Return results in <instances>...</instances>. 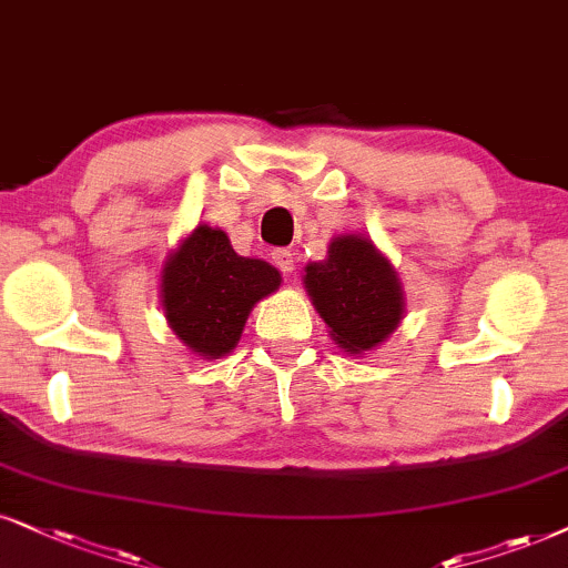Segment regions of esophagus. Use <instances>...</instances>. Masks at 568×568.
<instances>
[{"label":"esophagus","mask_w":568,"mask_h":568,"mask_svg":"<svg viewBox=\"0 0 568 568\" xmlns=\"http://www.w3.org/2000/svg\"><path fill=\"white\" fill-rule=\"evenodd\" d=\"M272 262H275L283 272L296 270V254H293V251H288V248H277L275 254H272Z\"/></svg>","instance_id":"34e87169"}]
</instances>
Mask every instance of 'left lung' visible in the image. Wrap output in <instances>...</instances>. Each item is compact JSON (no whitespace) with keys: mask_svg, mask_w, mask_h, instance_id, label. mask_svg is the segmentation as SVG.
Here are the masks:
<instances>
[{"mask_svg":"<svg viewBox=\"0 0 568 568\" xmlns=\"http://www.w3.org/2000/svg\"><path fill=\"white\" fill-rule=\"evenodd\" d=\"M304 288L335 346L351 356L383 346L406 317L398 272L364 233L335 235L325 260L304 267Z\"/></svg>","mask_w":568,"mask_h":568,"instance_id":"8db88e82","label":"left lung"}]
</instances>
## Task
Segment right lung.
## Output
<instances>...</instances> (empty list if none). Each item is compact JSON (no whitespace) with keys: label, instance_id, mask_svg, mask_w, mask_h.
Masks as SVG:
<instances>
[{"label":"right lung","instance_id":"right-lung-1","mask_svg":"<svg viewBox=\"0 0 568 568\" xmlns=\"http://www.w3.org/2000/svg\"><path fill=\"white\" fill-rule=\"evenodd\" d=\"M283 283L264 260L239 256L225 231L199 222L160 272L164 317L193 356L212 362L239 346L251 308Z\"/></svg>","mask_w":568,"mask_h":568}]
</instances>
